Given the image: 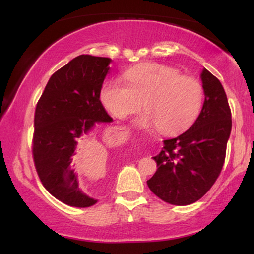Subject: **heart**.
Here are the masks:
<instances>
[{
    "label": "heart",
    "instance_id": "1",
    "mask_svg": "<svg viewBox=\"0 0 254 254\" xmlns=\"http://www.w3.org/2000/svg\"><path fill=\"white\" fill-rule=\"evenodd\" d=\"M126 83L109 79L100 90V100L113 117L124 119L141 110L140 126H158L164 134L185 130L202 110L204 90L199 79L159 64H143L125 74Z\"/></svg>",
    "mask_w": 254,
    "mask_h": 254
}]
</instances>
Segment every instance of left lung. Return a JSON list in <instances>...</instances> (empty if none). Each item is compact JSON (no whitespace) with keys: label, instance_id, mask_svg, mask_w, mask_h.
<instances>
[{"label":"left lung","instance_id":"8db88e82","mask_svg":"<svg viewBox=\"0 0 254 254\" xmlns=\"http://www.w3.org/2000/svg\"><path fill=\"white\" fill-rule=\"evenodd\" d=\"M202 110L190 129L164 140L154 159L157 171L147 184L165 202L186 206L200 200L220 176L231 133V110L221 82L203 69Z\"/></svg>","mask_w":254,"mask_h":254}]
</instances>
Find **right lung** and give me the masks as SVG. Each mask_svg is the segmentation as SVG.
<instances>
[{
	"label": "right lung",
	"mask_w": 254,
	"mask_h": 254,
	"mask_svg": "<svg viewBox=\"0 0 254 254\" xmlns=\"http://www.w3.org/2000/svg\"><path fill=\"white\" fill-rule=\"evenodd\" d=\"M111 59L83 54L51 76L34 112L32 156L45 189L68 206L97 202L81 192L75 165L88 134L97 124L112 121L100 102Z\"/></svg>",
	"instance_id": "1"
}]
</instances>
